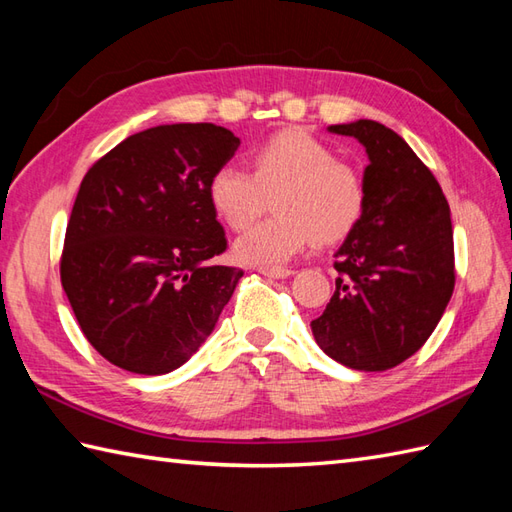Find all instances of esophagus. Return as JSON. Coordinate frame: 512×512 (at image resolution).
<instances>
[{
	"instance_id": "obj_1",
	"label": "esophagus",
	"mask_w": 512,
	"mask_h": 512,
	"mask_svg": "<svg viewBox=\"0 0 512 512\" xmlns=\"http://www.w3.org/2000/svg\"><path fill=\"white\" fill-rule=\"evenodd\" d=\"M259 273H262L264 277H270V279H286V277L292 275V270H288V268H266V266H262V268H259Z\"/></svg>"
}]
</instances>
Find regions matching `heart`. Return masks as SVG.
Listing matches in <instances>:
<instances>
[{"label": "heart", "instance_id": "b5f03b06", "mask_svg": "<svg viewBox=\"0 0 512 512\" xmlns=\"http://www.w3.org/2000/svg\"><path fill=\"white\" fill-rule=\"evenodd\" d=\"M250 167L226 162L209 180V200L220 220L242 231L275 198L279 215L237 237L233 253L242 264L279 266L312 239L341 242L365 211V182L334 149L306 132L288 129L250 151Z\"/></svg>", "mask_w": 512, "mask_h": 512}]
</instances>
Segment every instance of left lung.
Masks as SVG:
<instances>
[{
	"instance_id": "left-lung-1",
	"label": "left lung",
	"mask_w": 512,
	"mask_h": 512,
	"mask_svg": "<svg viewBox=\"0 0 512 512\" xmlns=\"http://www.w3.org/2000/svg\"><path fill=\"white\" fill-rule=\"evenodd\" d=\"M369 156L365 211L336 250V290L312 334L345 367L383 372L427 343L455 286L449 202L436 176L389 127L330 125Z\"/></svg>"
}]
</instances>
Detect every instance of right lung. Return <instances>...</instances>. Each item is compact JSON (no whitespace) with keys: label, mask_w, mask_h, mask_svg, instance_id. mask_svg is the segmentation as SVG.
<instances>
[{"label":"right lung","mask_w":512,"mask_h":512,"mask_svg":"<svg viewBox=\"0 0 512 512\" xmlns=\"http://www.w3.org/2000/svg\"><path fill=\"white\" fill-rule=\"evenodd\" d=\"M239 147L213 123L158 125L85 173L61 253V284L90 345L160 376L198 352L244 270L215 266L226 235L209 180Z\"/></svg>","instance_id":"1"}]
</instances>
